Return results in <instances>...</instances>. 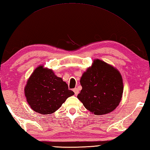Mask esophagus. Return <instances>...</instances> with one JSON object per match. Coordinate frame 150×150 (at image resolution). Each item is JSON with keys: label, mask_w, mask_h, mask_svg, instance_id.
Returning a JSON list of instances; mask_svg holds the SVG:
<instances>
[{"label": "esophagus", "mask_w": 150, "mask_h": 150, "mask_svg": "<svg viewBox=\"0 0 150 150\" xmlns=\"http://www.w3.org/2000/svg\"><path fill=\"white\" fill-rule=\"evenodd\" d=\"M73 90V91H74V93H75V95H77L79 94V90H78L77 88H74Z\"/></svg>", "instance_id": "esophagus-1"}]
</instances>
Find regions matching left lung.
I'll use <instances>...</instances> for the list:
<instances>
[{
    "label": "left lung",
    "instance_id": "obj_1",
    "mask_svg": "<svg viewBox=\"0 0 150 150\" xmlns=\"http://www.w3.org/2000/svg\"><path fill=\"white\" fill-rule=\"evenodd\" d=\"M82 90L77 98L96 115L109 113L119 106L123 93V81L119 70L99 59L81 78Z\"/></svg>",
    "mask_w": 150,
    "mask_h": 150
}]
</instances>
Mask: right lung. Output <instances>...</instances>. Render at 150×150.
<instances>
[{"label": "right lung", "mask_w": 150, "mask_h": 150, "mask_svg": "<svg viewBox=\"0 0 150 150\" xmlns=\"http://www.w3.org/2000/svg\"><path fill=\"white\" fill-rule=\"evenodd\" d=\"M24 94L30 108L42 115L53 113L74 92L52 69L38 66L28 79Z\"/></svg>", "instance_id": "1"}]
</instances>
